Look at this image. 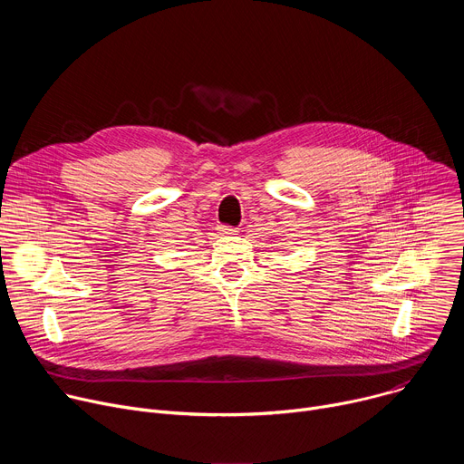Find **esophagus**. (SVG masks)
<instances>
[{
  "instance_id": "34e87169",
  "label": "esophagus",
  "mask_w": 464,
  "mask_h": 464,
  "mask_svg": "<svg viewBox=\"0 0 464 464\" xmlns=\"http://www.w3.org/2000/svg\"><path fill=\"white\" fill-rule=\"evenodd\" d=\"M217 231H218L220 237H233V235H237V229L229 227V226H218Z\"/></svg>"
}]
</instances>
